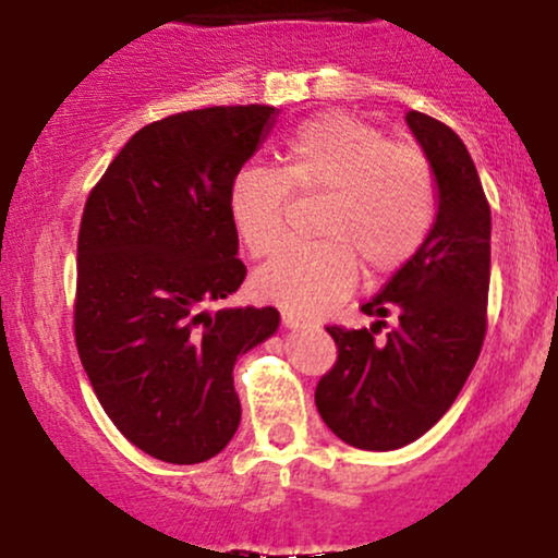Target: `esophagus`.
Here are the masks:
<instances>
[{
	"instance_id": "34e87169",
	"label": "esophagus",
	"mask_w": 558,
	"mask_h": 558,
	"mask_svg": "<svg viewBox=\"0 0 558 558\" xmlns=\"http://www.w3.org/2000/svg\"><path fill=\"white\" fill-rule=\"evenodd\" d=\"M280 319H283V325L286 328H291V330H301V328H310V323H306V319H301L299 315H293V312H283V315H280Z\"/></svg>"
}]
</instances>
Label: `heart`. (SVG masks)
<instances>
[{
    "label": "heart",
    "mask_w": 558,
    "mask_h": 558,
    "mask_svg": "<svg viewBox=\"0 0 558 558\" xmlns=\"http://www.w3.org/2000/svg\"><path fill=\"white\" fill-rule=\"evenodd\" d=\"M291 194H325L317 213L323 239L286 243L254 275V291L304 317L323 315L354 288L356 258L369 275L407 265L430 235L438 207L425 151L341 112L299 125L280 170L248 165L233 175L228 213L248 254L278 246Z\"/></svg>",
    "instance_id": "b5f03b06"
}]
</instances>
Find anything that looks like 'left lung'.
Returning <instances> with one entry per match:
<instances>
[{
    "mask_svg": "<svg viewBox=\"0 0 558 558\" xmlns=\"http://www.w3.org/2000/svg\"><path fill=\"white\" fill-rule=\"evenodd\" d=\"M409 131L430 159L438 213L430 235L362 306L373 328L328 332L338 362L317 383L319 417L343 444L393 451L425 435L457 401L485 338L490 283V207L464 141L422 112ZM393 311L400 325L380 344L376 330Z\"/></svg>",
    "mask_w": 558,
    "mask_h": 558,
    "instance_id": "1",
    "label": "left lung"
}]
</instances>
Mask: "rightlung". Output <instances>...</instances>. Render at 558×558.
Returning <instances> with one entry per match:
<instances>
[{
    "label": "right lung",
    "instance_id": "right-lung-1",
    "mask_svg": "<svg viewBox=\"0 0 558 558\" xmlns=\"http://www.w3.org/2000/svg\"><path fill=\"white\" fill-rule=\"evenodd\" d=\"M275 114L204 107L144 125L86 198L75 345L107 417L162 462H207L230 444L235 360L280 325L275 306L209 310L246 278L228 189Z\"/></svg>",
    "mask_w": 558,
    "mask_h": 558
}]
</instances>
